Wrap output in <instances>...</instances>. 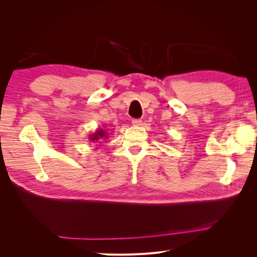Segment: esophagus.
I'll use <instances>...</instances> for the list:
<instances>
[{
  "label": "esophagus",
  "instance_id": "esophagus-1",
  "mask_svg": "<svg viewBox=\"0 0 257 257\" xmlns=\"http://www.w3.org/2000/svg\"><path fill=\"white\" fill-rule=\"evenodd\" d=\"M132 123H133L134 126H139V125H142L143 121L141 119H133L132 120Z\"/></svg>",
  "mask_w": 257,
  "mask_h": 257
}]
</instances>
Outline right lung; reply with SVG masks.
Instances as JSON below:
<instances>
[{
	"label": "right lung",
	"instance_id": "add662e5",
	"mask_svg": "<svg viewBox=\"0 0 257 257\" xmlns=\"http://www.w3.org/2000/svg\"><path fill=\"white\" fill-rule=\"evenodd\" d=\"M108 135L106 134V131L103 128H97L94 133L89 135V141L92 143H97L98 141H102V139H107Z\"/></svg>",
	"mask_w": 257,
	"mask_h": 257
}]
</instances>
